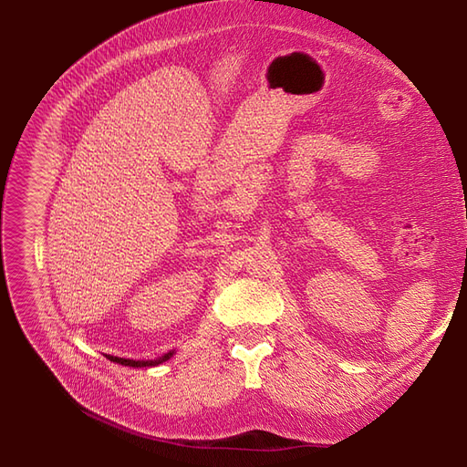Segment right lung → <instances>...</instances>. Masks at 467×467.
Returning <instances> with one entry per match:
<instances>
[{
  "mask_svg": "<svg viewBox=\"0 0 467 467\" xmlns=\"http://www.w3.org/2000/svg\"><path fill=\"white\" fill-rule=\"evenodd\" d=\"M169 357H171V352H169V355H165V357L160 358V360H129V358H119V357H109V360H110V362H117V364H122V366H132V368H144V366L161 364V362L167 360Z\"/></svg>",
  "mask_w": 467,
  "mask_h": 467,
  "instance_id": "add662e5",
  "label": "right lung"
}]
</instances>
